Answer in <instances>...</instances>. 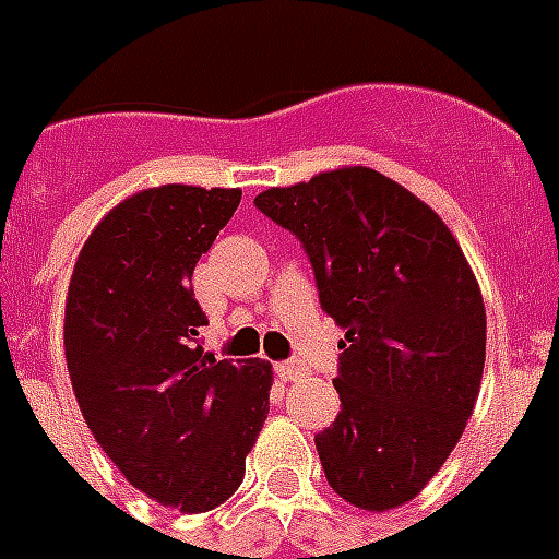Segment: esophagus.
I'll use <instances>...</instances> for the list:
<instances>
[{
	"label": "esophagus",
	"mask_w": 559,
	"mask_h": 559,
	"mask_svg": "<svg viewBox=\"0 0 559 559\" xmlns=\"http://www.w3.org/2000/svg\"><path fill=\"white\" fill-rule=\"evenodd\" d=\"M275 372H278L281 381H298V378H305L308 369L301 360H284V364H275Z\"/></svg>",
	"instance_id": "1"
}]
</instances>
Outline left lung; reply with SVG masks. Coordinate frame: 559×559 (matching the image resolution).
Here are the masks:
<instances>
[{"label":"left lung","mask_w":559,"mask_h":559,"mask_svg":"<svg viewBox=\"0 0 559 559\" xmlns=\"http://www.w3.org/2000/svg\"><path fill=\"white\" fill-rule=\"evenodd\" d=\"M308 254L340 343V413L317 433L336 496L393 510L440 472L478 402L487 310L454 234L366 166L254 199Z\"/></svg>","instance_id":"obj_1"}]
</instances>
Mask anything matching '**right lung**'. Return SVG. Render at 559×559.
I'll return each mask as SVG.
<instances>
[{"label": "right lung", "instance_id": "1", "mask_svg": "<svg viewBox=\"0 0 559 559\" xmlns=\"http://www.w3.org/2000/svg\"><path fill=\"white\" fill-rule=\"evenodd\" d=\"M240 195L187 185L131 195L84 242L67 296L81 416L131 487L181 513L237 492L270 413L272 366L204 355L190 284Z\"/></svg>", "mask_w": 559, "mask_h": 559}]
</instances>
